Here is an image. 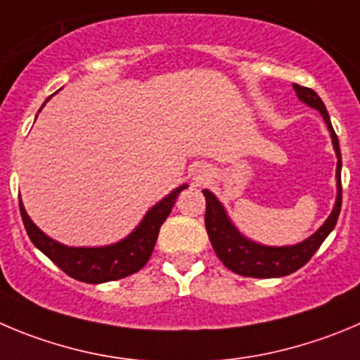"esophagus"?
Returning a JSON list of instances; mask_svg holds the SVG:
<instances>
[{
  "label": "esophagus",
  "mask_w": 360,
  "mask_h": 360,
  "mask_svg": "<svg viewBox=\"0 0 360 360\" xmlns=\"http://www.w3.org/2000/svg\"><path fill=\"white\" fill-rule=\"evenodd\" d=\"M191 177H193V181H195L197 184H202L210 179L211 172L206 165H195V169L191 170Z\"/></svg>",
  "instance_id": "obj_1"
}]
</instances>
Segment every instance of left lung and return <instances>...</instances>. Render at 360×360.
<instances>
[{"mask_svg": "<svg viewBox=\"0 0 360 360\" xmlns=\"http://www.w3.org/2000/svg\"><path fill=\"white\" fill-rule=\"evenodd\" d=\"M293 89L297 92V97L304 104L311 106V108L318 110L323 117L325 124H327L328 131H330L332 146H334L335 158H338V167H335V186H338V195H335L334 207L332 213L328 214L327 220L323 221V226L316 231L314 234L307 238V240L300 241L297 245H284V247H270V245H261L252 241L250 238L243 236L234 226L233 220L227 214L226 207L220 200L217 199L214 193L210 190H202L204 197H206V231L210 236L211 245L214 248V254L218 259L226 264L231 271L243 277H254V278H271V277H284L298 268L304 266L314 252L321 247L325 238L332 233V229L338 224L339 211H341V149H339L338 134L334 133V127L330 124V117H328L327 108H325L323 101L320 99L316 92L307 86L295 85Z\"/></svg>", "mask_w": 360, "mask_h": 360, "instance_id": "8db88e82", "label": "left lung"}]
</instances>
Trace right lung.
<instances>
[{
    "mask_svg": "<svg viewBox=\"0 0 360 360\" xmlns=\"http://www.w3.org/2000/svg\"><path fill=\"white\" fill-rule=\"evenodd\" d=\"M49 99L51 97H48L46 103ZM184 188H188V184H181L176 190L170 191L165 199L154 204L139 226L134 227L133 233L127 234L124 240L112 245H104V247H67V245L49 238L33 224L21 199H19V210H21L22 224H25L30 240L44 256H48L60 270H63L76 281L101 284V282L119 281L127 275L136 274L146 266L154 250V245H156L161 224L167 220L172 206L176 204L177 195Z\"/></svg>",
    "mask_w": 360,
    "mask_h": 360,
    "instance_id": "add662e5",
    "label": "right lung"
}]
</instances>
